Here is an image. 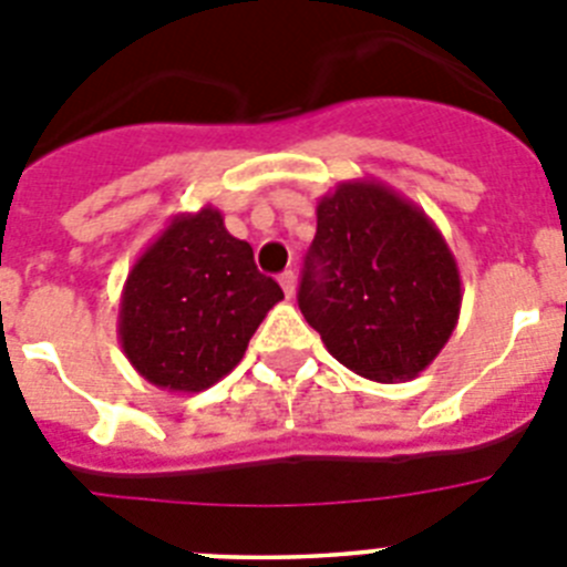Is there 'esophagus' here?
Wrapping results in <instances>:
<instances>
[{"label": "esophagus", "instance_id": "1", "mask_svg": "<svg viewBox=\"0 0 567 567\" xmlns=\"http://www.w3.org/2000/svg\"><path fill=\"white\" fill-rule=\"evenodd\" d=\"M280 287H284V295H287V298H295V289H298V278H295V272L292 269H287V272L280 275Z\"/></svg>", "mask_w": 567, "mask_h": 567}]
</instances>
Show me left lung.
Masks as SVG:
<instances>
[{"label":"left lung","mask_w":567,"mask_h":567,"mask_svg":"<svg viewBox=\"0 0 567 567\" xmlns=\"http://www.w3.org/2000/svg\"><path fill=\"white\" fill-rule=\"evenodd\" d=\"M460 303L457 260L417 204L365 178L320 198L298 307L346 369L378 383L417 378Z\"/></svg>","instance_id":"left-lung-1"}]
</instances>
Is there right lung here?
I'll list each match as a JSON object with an SVG mask.
<instances>
[{
  "mask_svg": "<svg viewBox=\"0 0 567 567\" xmlns=\"http://www.w3.org/2000/svg\"><path fill=\"white\" fill-rule=\"evenodd\" d=\"M284 298L252 247L215 207L175 215L124 280L118 340L133 369L167 392H204L229 374Z\"/></svg>",
  "mask_w": 567,
  "mask_h": 567,
  "instance_id": "right-lung-1",
  "label": "right lung"
}]
</instances>
